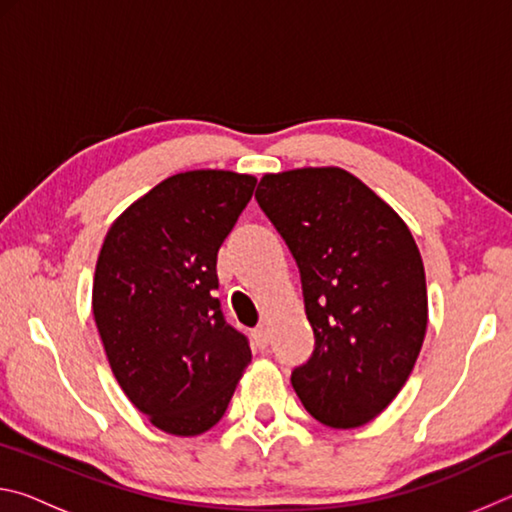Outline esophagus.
Listing matches in <instances>:
<instances>
[{"label":"esophagus","mask_w":512,"mask_h":512,"mask_svg":"<svg viewBox=\"0 0 512 512\" xmlns=\"http://www.w3.org/2000/svg\"><path fill=\"white\" fill-rule=\"evenodd\" d=\"M253 341L259 350L268 348V341H271V336H268V329L266 327H257L253 329Z\"/></svg>","instance_id":"34e87169"}]
</instances>
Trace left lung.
<instances>
[{"label":"left lung","mask_w":512,"mask_h":512,"mask_svg":"<svg viewBox=\"0 0 512 512\" xmlns=\"http://www.w3.org/2000/svg\"><path fill=\"white\" fill-rule=\"evenodd\" d=\"M257 203L300 268L314 329L291 384L332 429L361 427L409 379L427 334V280L409 225L339 167L266 173Z\"/></svg>","instance_id":"left-lung-1"}]
</instances>
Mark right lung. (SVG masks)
Here are the masks:
<instances>
[{
	"label": "right lung",
	"instance_id": "add662e5",
	"mask_svg": "<svg viewBox=\"0 0 512 512\" xmlns=\"http://www.w3.org/2000/svg\"><path fill=\"white\" fill-rule=\"evenodd\" d=\"M255 185L235 171L176 173L103 239L92 284L103 350L135 409L173 436L212 429L253 357L223 318L216 255Z\"/></svg>",
	"mask_w": 512,
	"mask_h": 512
}]
</instances>
